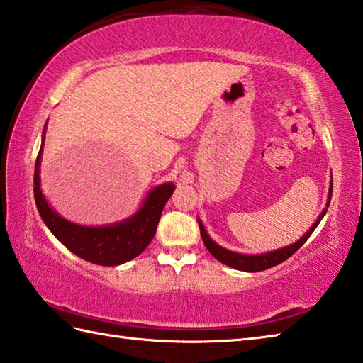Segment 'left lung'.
Segmentation results:
<instances>
[{
    "label": "left lung",
    "mask_w": 363,
    "mask_h": 363,
    "mask_svg": "<svg viewBox=\"0 0 363 363\" xmlns=\"http://www.w3.org/2000/svg\"><path fill=\"white\" fill-rule=\"evenodd\" d=\"M330 196H333V182H330L329 186V194H328V203L325 211L320 213V217L317 218V221L313 223L311 226V229L307 230V233L299 238L298 242L291 243L289 246H284V248L279 250H274V251H268V252H262V254H242V252H234V251H229L226 248H223L218 243H215L212 238L207 234V230L204 228V225L201 223V220L198 218V225H199V230H201V238L206 245V248L209 250V252L212 256L217 259L221 264H225L230 268H235V269H240V272H248V273H256V272H264V269L272 268L274 265H279L281 262L287 260L291 254H295L301 246H303L307 238L312 235V233L320 225L321 218L325 217V213L328 212V207L330 204Z\"/></svg>",
    "instance_id": "8db88e82"
}]
</instances>
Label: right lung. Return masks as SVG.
Wrapping results in <instances>:
<instances>
[{"label":"right lung","instance_id":"1","mask_svg":"<svg viewBox=\"0 0 363 363\" xmlns=\"http://www.w3.org/2000/svg\"><path fill=\"white\" fill-rule=\"evenodd\" d=\"M35 160L34 172V198L38 213L52 235L76 256L103 267H117L133 260L143 252L152 240L159 225L162 211L168 198L173 195L174 184L165 182L152 187L146 195L143 204L129 218L104 226H84L68 221L52 209L40 187V162L45 142Z\"/></svg>","mask_w":363,"mask_h":363}]
</instances>
